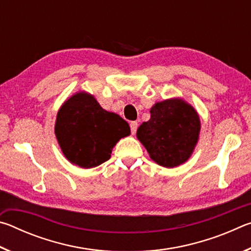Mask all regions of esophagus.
Listing matches in <instances>:
<instances>
[{
  "label": "esophagus",
  "mask_w": 251,
  "mask_h": 251,
  "mask_svg": "<svg viewBox=\"0 0 251 251\" xmlns=\"http://www.w3.org/2000/svg\"><path fill=\"white\" fill-rule=\"evenodd\" d=\"M129 126H130V130H131V134H135L136 133V130H137V127H138V124H137V122H130V124H129Z\"/></svg>",
  "instance_id": "esophagus-1"
}]
</instances>
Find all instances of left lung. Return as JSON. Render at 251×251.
Listing matches in <instances>:
<instances>
[{"instance_id": "obj_1", "label": "left lung", "mask_w": 251, "mask_h": 251, "mask_svg": "<svg viewBox=\"0 0 251 251\" xmlns=\"http://www.w3.org/2000/svg\"><path fill=\"white\" fill-rule=\"evenodd\" d=\"M201 128L197 110L180 97H173L152 105L151 120L138 127L136 136L156 164L174 168L190 158Z\"/></svg>"}]
</instances>
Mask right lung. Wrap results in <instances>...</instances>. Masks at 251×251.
I'll list each match as a JSON object with an SVG mask.
<instances>
[{
  "label": "right lung",
  "mask_w": 251,
  "mask_h": 251,
  "mask_svg": "<svg viewBox=\"0 0 251 251\" xmlns=\"http://www.w3.org/2000/svg\"><path fill=\"white\" fill-rule=\"evenodd\" d=\"M54 129L65 158L85 169L108 160L117 142L130 134L128 123L101 108L94 95L84 91L62 104Z\"/></svg>",
  "instance_id": "1"
}]
</instances>
